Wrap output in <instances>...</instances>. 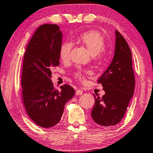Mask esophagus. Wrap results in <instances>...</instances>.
<instances>
[{"label":"esophagus","instance_id":"esophagus-1","mask_svg":"<svg viewBox=\"0 0 153 153\" xmlns=\"http://www.w3.org/2000/svg\"><path fill=\"white\" fill-rule=\"evenodd\" d=\"M82 94V91L81 89H78L76 91V95H81Z\"/></svg>","mask_w":153,"mask_h":153}]
</instances>
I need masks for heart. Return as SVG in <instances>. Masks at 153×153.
<instances>
[{"mask_svg": "<svg viewBox=\"0 0 153 153\" xmlns=\"http://www.w3.org/2000/svg\"><path fill=\"white\" fill-rule=\"evenodd\" d=\"M78 41L87 48L92 56L101 58L103 54V48L105 46V39L100 32L95 30H90L83 32L78 37ZM72 49L71 43L65 42L61 45L60 48V57L62 60H69ZM74 76L80 81L84 79V74L81 70L74 73Z\"/></svg>", "mask_w": 153, "mask_h": 153, "instance_id": "b5f03b06", "label": "heart"}]
</instances>
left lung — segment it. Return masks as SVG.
<instances>
[{
	"label": "left lung",
	"mask_w": 153,
	"mask_h": 153,
	"mask_svg": "<svg viewBox=\"0 0 153 153\" xmlns=\"http://www.w3.org/2000/svg\"><path fill=\"white\" fill-rule=\"evenodd\" d=\"M114 56L108 68L98 80L105 95L95 97L93 120L103 126H113L124 117L135 87L132 53L124 37L116 30Z\"/></svg>",
	"instance_id": "8db88e82"
}]
</instances>
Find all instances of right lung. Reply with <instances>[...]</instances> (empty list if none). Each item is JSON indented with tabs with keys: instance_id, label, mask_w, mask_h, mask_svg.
Instances as JSON below:
<instances>
[{
	"instance_id": "add662e5",
	"label": "right lung",
	"mask_w": 153,
	"mask_h": 153,
	"mask_svg": "<svg viewBox=\"0 0 153 153\" xmlns=\"http://www.w3.org/2000/svg\"><path fill=\"white\" fill-rule=\"evenodd\" d=\"M62 33L55 24H44L37 29L27 46L21 75V97L29 117L42 128L60 121L65 104L75 91L68 85L53 87L52 70L59 65Z\"/></svg>"
}]
</instances>
